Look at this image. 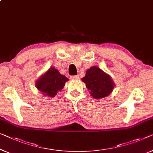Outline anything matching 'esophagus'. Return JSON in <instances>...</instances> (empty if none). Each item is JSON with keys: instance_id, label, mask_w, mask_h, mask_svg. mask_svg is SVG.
<instances>
[{"instance_id": "1", "label": "esophagus", "mask_w": 153, "mask_h": 153, "mask_svg": "<svg viewBox=\"0 0 153 153\" xmlns=\"http://www.w3.org/2000/svg\"><path fill=\"white\" fill-rule=\"evenodd\" d=\"M71 78L73 79H77L79 78V76H71Z\"/></svg>"}]
</instances>
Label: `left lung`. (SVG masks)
<instances>
[{"instance_id": "1", "label": "left lung", "mask_w": 153, "mask_h": 153, "mask_svg": "<svg viewBox=\"0 0 153 153\" xmlns=\"http://www.w3.org/2000/svg\"><path fill=\"white\" fill-rule=\"evenodd\" d=\"M82 80L95 99L108 96L114 88L111 77L97 67H92L86 71V76Z\"/></svg>"}]
</instances>
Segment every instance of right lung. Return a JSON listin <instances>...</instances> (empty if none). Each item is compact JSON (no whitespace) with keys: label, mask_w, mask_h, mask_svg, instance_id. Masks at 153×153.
<instances>
[{"label":"right lung","mask_w":153,"mask_h":153,"mask_svg":"<svg viewBox=\"0 0 153 153\" xmlns=\"http://www.w3.org/2000/svg\"><path fill=\"white\" fill-rule=\"evenodd\" d=\"M68 80L65 76L61 75L58 70L51 67L36 82V85L45 95L53 97L59 91L62 89Z\"/></svg>","instance_id":"obj_1"}]
</instances>
